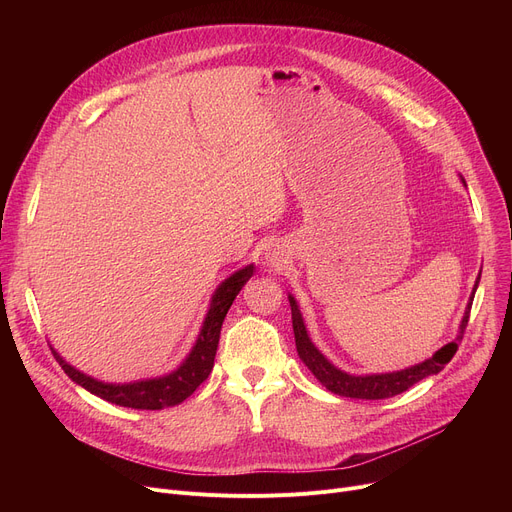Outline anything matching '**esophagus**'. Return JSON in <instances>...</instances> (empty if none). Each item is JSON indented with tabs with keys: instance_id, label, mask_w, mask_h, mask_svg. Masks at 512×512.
<instances>
[{
	"instance_id": "34e87169",
	"label": "esophagus",
	"mask_w": 512,
	"mask_h": 512,
	"mask_svg": "<svg viewBox=\"0 0 512 512\" xmlns=\"http://www.w3.org/2000/svg\"><path fill=\"white\" fill-rule=\"evenodd\" d=\"M265 259H267V265H270V267H278V265H280V259H278L274 253L267 255Z\"/></svg>"
}]
</instances>
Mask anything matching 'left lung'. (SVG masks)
Here are the masks:
<instances>
[{"mask_svg": "<svg viewBox=\"0 0 512 512\" xmlns=\"http://www.w3.org/2000/svg\"><path fill=\"white\" fill-rule=\"evenodd\" d=\"M465 184V178H461ZM467 186V184H465ZM481 272L475 280L473 292L469 297L465 315L461 319L459 326V334L448 344H444L440 351H436L432 357L425 359L423 363H417L413 367L400 369V371H390V373H369V375H353L346 373L342 369H338L332 361H328L324 355H321L319 348L311 342L309 334H307V326L303 321V313L294 301L292 294H288V303H290V311H292V330H294V342H297V353L301 357V361L307 365V369L315 375L321 386H326L330 392L338 394V396H346V398H363V400H380V398H390L396 396L400 392L409 390L413 384L421 382L427 375H436L444 369V365L454 357L456 348H459V342L463 340L467 321H469V313H471V303L475 297V290L479 284Z\"/></svg>", "mask_w": 512, "mask_h": 512, "instance_id": "obj_1", "label": "left lung"}]
</instances>
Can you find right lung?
<instances>
[{"instance_id":"right-lung-1","label":"right lung","mask_w":512,"mask_h":512,"mask_svg":"<svg viewBox=\"0 0 512 512\" xmlns=\"http://www.w3.org/2000/svg\"><path fill=\"white\" fill-rule=\"evenodd\" d=\"M255 272V265H245L242 270L234 272L230 278H226L218 288H215L213 297L209 301L207 315L203 319L201 332L195 340V346L186 359L170 373L159 375V378L128 382V384H110L91 378V375L78 371L70 363H66L58 351H53V357L62 365L68 378L83 386L87 392L112 402V405L128 407V409H143V411H159L166 407L180 405L182 400L191 396L205 380L213 369L215 351H218L220 342V330L224 324V317L236 299L240 288L249 282V278Z\"/></svg>"}]
</instances>
